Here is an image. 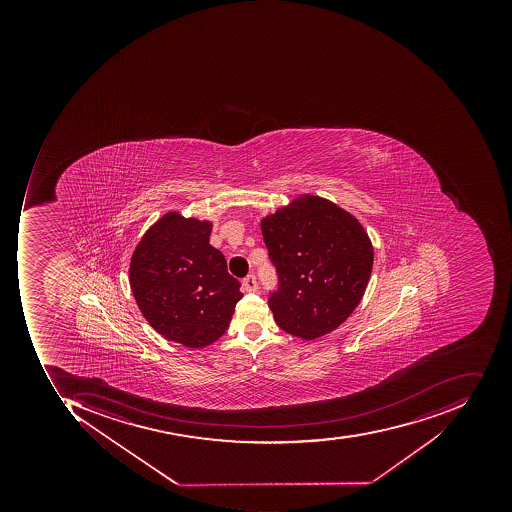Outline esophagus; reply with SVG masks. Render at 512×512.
<instances>
[{"label": "esophagus", "instance_id": "1", "mask_svg": "<svg viewBox=\"0 0 512 512\" xmlns=\"http://www.w3.org/2000/svg\"><path fill=\"white\" fill-rule=\"evenodd\" d=\"M243 288L249 292H257L258 291V281L255 278V275H248V277L243 280Z\"/></svg>", "mask_w": 512, "mask_h": 512}]
</instances>
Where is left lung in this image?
Returning a JSON list of instances; mask_svg holds the SVG:
<instances>
[{
	"instance_id": "8db88e82",
	"label": "left lung",
	"mask_w": 512,
	"mask_h": 512,
	"mask_svg": "<svg viewBox=\"0 0 512 512\" xmlns=\"http://www.w3.org/2000/svg\"><path fill=\"white\" fill-rule=\"evenodd\" d=\"M261 232L277 269L269 308L278 326L311 341L348 320L374 263L360 221L326 198L304 194L264 217Z\"/></svg>"
}]
</instances>
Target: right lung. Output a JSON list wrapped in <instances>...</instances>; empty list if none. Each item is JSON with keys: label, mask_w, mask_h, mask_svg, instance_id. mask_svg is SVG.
<instances>
[{"label": "right lung", "mask_w": 512, "mask_h": 512, "mask_svg": "<svg viewBox=\"0 0 512 512\" xmlns=\"http://www.w3.org/2000/svg\"><path fill=\"white\" fill-rule=\"evenodd\" d=\"M211 221L167 212L147 229L131 258L129 281L141 314L167 340L212 345L228 329L240 281L209 244Z\"/></svg>", "instance_id": "obj_1"}]
</instances>
